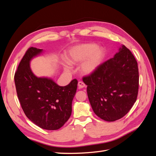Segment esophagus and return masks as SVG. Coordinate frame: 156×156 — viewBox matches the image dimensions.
<instances>
[{"label":"esophagus","instance_id":"1","mask_svg":"<svg viewBox=\"0 0 156 156\" xmlns=\"http://www.w3.org/2000/svg\"><path fill=\"white\" fill-rule=\"evenodd\" d=\"M78 87H79V88H84V87H85L86 85H85V84H84L83 82L79 81V82L78 83Z\"/></svg>","mask_w":156,"mask_h":156}]
</instances>
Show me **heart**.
Masks as SVG:
<instances>
[{"instance_id":"obj_1","label":"heart","mask_w":156,"mask_h":156,"mask_svg":"<svg viewBox=\"0 0 156 156\" xmlns=\"http://www.w3.org/2000/svg\"><path fill=\"white\" fill-rule=\"evenodd\" d=\"M105 53L103 49L98 48L95 44H81L73 47L67 55V60L69 64H76L84 61L81 69L83 73L91 74L95 72L104 58ZM64 69L69 72L71 67L64 65Z\"/></svg>"}]
</instances>
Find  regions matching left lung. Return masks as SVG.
I'll return each mask as SVG.
<instances>
[{"label":"left lung","mask_w":156,"mask_h":156,"mask_svg":"<svg viewBox=\"0 0 156 156\" xmlns=\"http://www.w3.org/2000/svg\"><path fill=\"white\" fill-rule=\"evenodd\" d=\"M139 69L133 55L122 45L114 57L83 78L94 113L103 120L120 119L136 100Z\"/></svg>","instance_id":"obj_1"}]
</instances>
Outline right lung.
<instances>
[{
    "mask_svg": "<svg viewBox=\"0 0 156 156\" xmlns=\"http://www.w3.org/2000/svg\"><path fill=\"white\" fill-rule=\"evenodd\" d=\"M42 51L32 47L26 51L14 81L19 100L28 119L42 129L56 130L64 125L72 114L78 82L75 79L68 85L60 87L50 78L36 77L30 62Z\"/></svg>",
    "mask_w": 156,
    "mask_h": 156,
    "instance_id": "obj_1",
    "label": "right lung"
}]
</instances>
